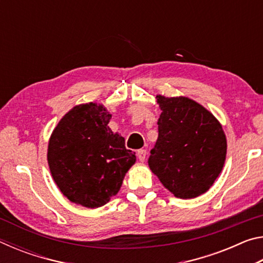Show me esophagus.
<instances>
[{"instance_id":"esophagus-1","label":"esophagus","mask_w":263,"mask_h":263,"mask_svg":"<svg viewBox=\"0 0 263 263\" xmlns=\"http://www.w3.org/2000/svg\"><path fill=\"white\" fill-rule=\"evenodd\" d=\"M137 157H138V159H139V161L144 162L145 159H146V151L145 149H138Z\"/></svg>"}]
</instances>
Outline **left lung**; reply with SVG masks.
<instances>
[{
	"instance_id": "left-lung-1",
	"label": "left lung",
	"mask_w": 263,
	"mask_h": 263,
	"mask_svg": "<svg viewBox=\"0 0 263 263\" xmlns=\"http://www.w3.org/2000/svg\"><path fill=\"white\" fill-rule=\"evenodd\" d=\"M157 102L162 112L148 166L175 197H197L224 167L225 133L215 116L194 100L157 95Z\"/></svg>"
}]
</instances>
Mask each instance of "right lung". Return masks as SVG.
<instances>
[{
  "label": "right lung",
  "instance_id": "right-lung-1",
  "mask_svg": "<svg viewBox=\"0 0 263 263\" xmlns=\"http://www.w3.org/2000/svg\"><path fill=\"white\" fill-rule=\"evenodd\" d=\"M102 104L75 105L60 119L48 141L47 161L58 188L70 202L100 208L117 195L136 162L125 139L110 130Z\"/></svg>",
  "mask_w": 263,
  "mask_h": 263
}]
</instances>
